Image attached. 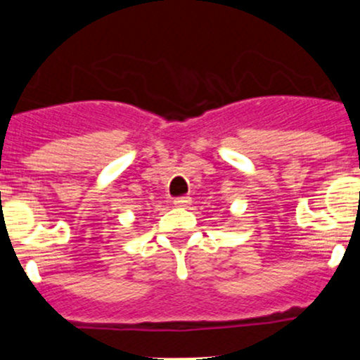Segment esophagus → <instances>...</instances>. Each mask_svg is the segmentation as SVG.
<instances>
[{"instance_id": "34e87169", "label": "esophagus", "mask_w": 360, "mask_h": 360, "mask_svg": "<svg viewBox=\"0 0 360 360\" xmlns=\"http://www.w3.org/2000/svg\"><path fill=\"white\" fill-rule=\"evenodd\" d=\"M174 203H176L177 207H190V203H191V198L190 197H179V198H176V200H174Z\"/></svg>"}]
</instances>
